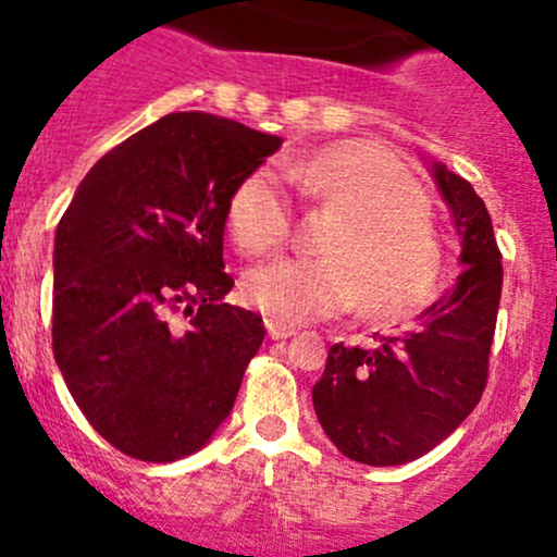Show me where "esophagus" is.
<instances>
[{
	"instance_id": "1",
	"label": "esophagus",
	"mask_w": 557,
	"mask_h": 557,
	"mask_svg": "<svg viewBox=\"0 0 557 557\" xmlns=\"http://www.w3.org/2000/svg\"><path fill=\"white\" fill-rule=\"evenodd\" d=\"M267 333L272 338H290V336H296V327L280 323V320H267Z\"/></svg>"
}]
</instances>
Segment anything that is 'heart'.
I'll return each mask as SVG.
<instances>
[{
  "mask_svg": "<svg viewBox=\"0 0 557 557\" xmlns=\"http://www.w3.org/2000/svg\"><path fill=\"white\" fill-rule=\"evenodd\" d=\"M290 178L336 219L320 243V259H277L245 274L250 307L285 325L336 318L355 304L366 318L386 320L435 294L441 239L419 181L389 146L342 140L290 168ZM226 230L250 256L288 239L290 208L267 173H250L234 186Z\"/></svg>",
  "mask_w": 557,
  "mask_h": 557,
  "instance_id": "1",
  "label": "heart"
}]
</instances>
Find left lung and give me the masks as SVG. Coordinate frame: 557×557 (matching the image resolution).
<instances>
[{
    "instance_id": "left-lung-1",
    "label": "left lung",
    "mask_w": 557,
    "mask_h": 557,
    "mask_svg": "<svg viewBox=\"0 0 557 557\" xmlns=\"http://www.w3.org/2000/svg\"><path fill=\"white\" fill-rule=\"evenodd\" d=\"M432 175L461 237L465 272L419 325L379 336L371 349L333 344L312 386L314 413L333 446L371 467L419 459L472 413L488 382L502 296V253L470 181L435 162Z\"/></svg>"
}]
</instances>
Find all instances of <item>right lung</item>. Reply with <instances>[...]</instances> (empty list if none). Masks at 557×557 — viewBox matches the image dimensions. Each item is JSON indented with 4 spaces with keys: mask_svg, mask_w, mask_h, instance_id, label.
Here are the masks:
<instances>
[{
    "mask_svg": "<svg viewBox=\"0 0 557 557\" xmlns=\"http://www.w3.org/2000/svg\"><path fill=\"white\" fill-rule=\"evenodd\" d=\"M283 138L205 111L103 154L55 232L52 355L92 430L140 461L200 450L263 342L224 304L226 202Z\"/></svg>",
    "mask_w": 557,
    "mask_h": 557,
    "instance_id": "obj_1",
    "label": "right lung"
}]
</instances>
